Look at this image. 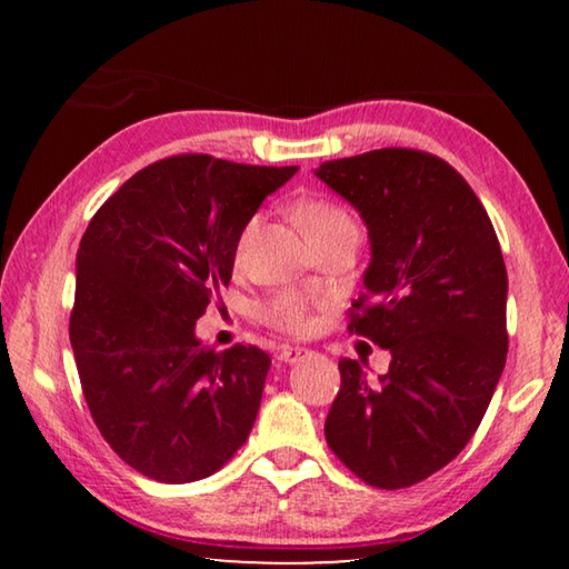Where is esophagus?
Here are the masks:
<instances>
[{
    "label": "esophagus",
    "instance_id": "esophagus-1",
    "mask_svg": "<svg viewBox=\"0 0 569 569\" xmlns=\"http://www.w3.org/2000/svg\"><path fill=\"white\" fill-rule=\"evenodd\" d=\"M308 353H311V351L303 349V346H281V351H278V361L298 363V361H303Z\"/></svg>",
    "mask_w": 569,
    "mask_h": 569
}]
</instances>
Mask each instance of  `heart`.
Returning a JSON list of instances; mask_svg holds the SVG:
<instances>
[{
	"label": "heart",
	"instance_id": "b5f03b06",
	"mask_svg": "<svg viewBox=\"0 0 569 569\" xmlns=\"http://www.w3.org/2000/svg\"><path fill=\"white\" fill-rule=\"evenodd\" d=\"M293 218L298 228L303 230L308 240L333 236V233H353L356 236V220L341 203L326 198H308L296 206ZM258 226V218H250L243 233L238 238V253H243L246 246L253 238V230ZM263 319L276 326V329L291 331V333H306L313 326V303L298 293H278L263 306Z\"/></svg>",
	"mask_w": 569,
	"mask_h": 569
}]
</instances>
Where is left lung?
<instances>
[{
    "mask_svg": "<svg viewBox=\"0 0 569 569\" xmlns=\"http://www.w3.org/2000/svg\"><path fill=\"white\" fill-rule=\"evenodd\" d=\"M313 172L369 230L349 331L391 353L377 381L339 361L326 441L366 485L411 487L467 447L505 371L502 248L475 190L429 152L383 148Z\"/></svg>",
    "mask_w": 569,
    "mask_h": 569,
    "instance_id": "1",
    "label": "left lung"
}]
</instances>
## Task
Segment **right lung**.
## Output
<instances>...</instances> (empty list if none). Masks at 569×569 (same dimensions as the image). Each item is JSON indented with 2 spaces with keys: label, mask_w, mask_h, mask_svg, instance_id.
<instances>
[{
  "label": "right lung",
  "mask_w": 569,
  "mask_h": 569,
  "mask_svg": "<svg viewBox=\"0 0 569 569\" xmlns=\"http://www.w3.org/2000/svg\"><path fill=\"white\" fill-rule=\"evenodd\" d=\"M296 170L176 156L134 172L84 230L77 373L100 435L140 475L210 477L253 429L271 359L256 346L218 353L196 321L233 276L246 223Z\"/></svg>",
  "instance_id": "1"
}]
</instances>
